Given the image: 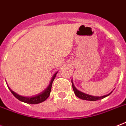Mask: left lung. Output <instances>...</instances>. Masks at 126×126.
Returning a JSON list of instances; mask_svg holds the SVG:
<instances>
[{"label": "left lung", "mask_w": 126, "mask_h": 126, "mask_svg": "<svg viewBox=\"0 0 126 126\" xmlns=\"http://www.w3.org/2000/svg\"><path fill=\"white\" fill-rule=\"evenodd\" d=\"M72 85H73V89L74 93H75V95L77 96V97L80 98V99L86 100H90V101H96V100H98L102 99V98H105L106 97V96H109V95L112 93V91L110 94H108L107 95H104V96H93L87 94H84V93L78 91V90L75 87L73 82H72Z\"/></svg>", "instance_id": "obj_1"}]
</instances>
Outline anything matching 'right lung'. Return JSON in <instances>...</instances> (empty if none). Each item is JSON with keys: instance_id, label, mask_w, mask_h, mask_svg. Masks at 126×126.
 <instances>
[{"instance_id": "right-lung-1", "label": "right lung", "mask_w": 126, "mask_h": 126, "mask_svg": "<svg viewBox=\"0 0 126 126\" xmlns=\"http://www.w3.org/2000/svg\"><path fill=\"white\" fill-rule=\"evenodd\" d=\"M57 73V72L56 73L54 74V75L52 79L51 80L50 84L48 86V87L47 89L44 91V92H42V93H40L39 94L36 95L35 96H32V97H24V96H20V95L17 94L16 93H15L14 91H12L11 89H9L11 91V93L13 95H14V96L18 99L19 100H20V101L23 102H25V103L27 104H39L41 103L42 102L45 101L46 99H47V98L49 96V95H50V93H51V86H52V83L53 82V80H54L55 78V76H56Z\"/></svg>"}]
</instances>
